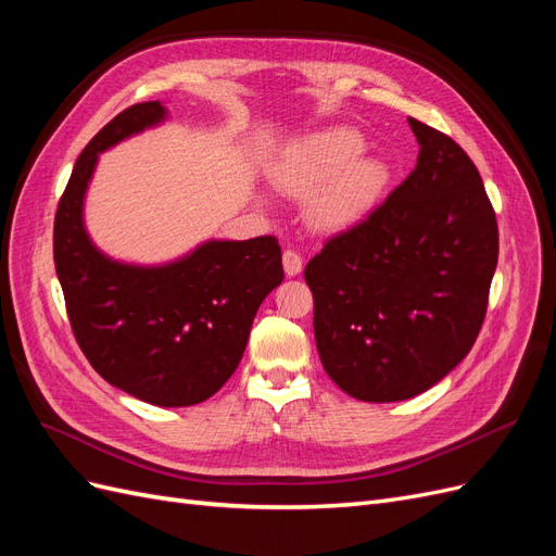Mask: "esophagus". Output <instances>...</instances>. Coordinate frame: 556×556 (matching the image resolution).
Instances as JSON below:
<instances>
[{
  "instance_id": "1",
  "label": "esophagus",
  "mask_w": 556,
  "mask_h": 556,
  "mask_svg": "<svg viewBox=\"0 0 556 556\" xmlns=\"http://www.w3.org/2000/svg\"><path fill=\"white\" fill-rule=\"evenodd\" d=\"M282 268L288 276H299L301 268H304V260L296 250H285L282 252Z\"/></svg>"
}]
</instances>
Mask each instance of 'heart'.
I'll return each instance as SVG.
<instances>
[{
  "label": "heart",
  "instance_id": "heart-1",
  "mask_svg": "<svg viewBox=\"0 0 556 556\" xmlns=\"http://www.w3.org/2000/svg\"><path fill=\"white\" fill-rule=\"evenodd\" d=\"M364 137L352 127H331L301 141L280 166V190L313 199L311 217L319 229H348L368 215L384 192L387 172L378 157L362 155Z\"/></svg>",
  "mask_w": 556,
  "mask_h": 556
}]
</instances>
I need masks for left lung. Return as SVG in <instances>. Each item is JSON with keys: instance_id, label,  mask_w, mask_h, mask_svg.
I'll use <instances>...</instances> for the list:
<instances>
[{"instance_id": "8db88e82", "label": "left lung", "mask_w": 556, "mask_h": 556, "mask_svg": "<svg viewBox=\"0 0 556 556\" xmlns=\"http://www.w3.org/2000/svg\"><path fill=\"white\" fill-rule=\"evenodd\" d=\"M408 125L419 143L410 176L304 271L325 371L371 403L422 394L468 355L498 260L476 164L447 134Z\"/></svg>"}]
</instances>
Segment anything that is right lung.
<instances>
[{
    "instance_id": "1",
    "label": "right lung",
    "mask_w": 556,
    "mask_h": 556,
    "mask_svg": "<svg viewBox=\"0 0 556 556\" xmlns=\"http://www.w3.org/2000/svg\"><path fill=\"white\" fill-rule=\"evenodd\" d=\"M166 117L160 102L117 113L94 134L60 197L55 271L83 355L117 390L164 408L206 401L237 371L252 319L282 282L274 237L208 241L162 266H131L99 252L83 227L97 157Z\"/></svg>"
}]
</instances>
